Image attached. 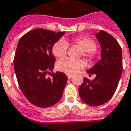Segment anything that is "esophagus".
I'll return each mask as SVG.
<instances>
[{"label": "esophagus", "instance_id": "1", "mask_svg": "<svg viewBox=\"0 0 131 131\" xmlns=\"http://www.w3.org/2000/svg\"><path fill=\"white\" fill-rule=\"evenodd\" d=\"M67 76H68V79H70V78L72 77V75H67Z\"/></svg>", "mask_w": 131, "mask_h": 131}]
</instances>
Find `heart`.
<instances>
[{"instance_id": "b5f03b06", "label": "heart", "mask_w": 131, "mask_h": 131, "mask_svg": "<svg viewBox=\"0 0 131 131\" xmlns=\"http://www.w3.org/2000/svg\"><path fill=\"white\" fill-rule=\"evenodd\" d=\"M70 42L68 40H59L53 45L52 53L57 59H63L66 56ZM71 43L78 46L82 51V55L88 60H92L95 55L96 44L93 40L88 36H80L73 38ZM85 66V62L82 59L73 60L66 59L57 63V68L61 72L68 75H73Z\"/></svg>"}]
</instances>
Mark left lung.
Returning <instances> with one entry per match:
<instances>
[{
	"mask_svg": "<svg viewBox=\"0 0 131 131\" xmlns=\"http://www.w3.org/2000/svg\"><path fill=\"white\" fill-rule=\"evenodd\" d=\"M95 36L101 46V59L86 72L96 77L92 81L84 78L78 89L82 101L91 106L103 105L112 97L122 72V49L116 40L103 30Z\"/></svg>",
	"mask_w": 131,
	"mask_h": 131,
	"instance_id": "left-lung-1",
	"label": "left lung"
}]
</instances>
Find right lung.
<instances>
[{
	"instance_id": "1",
	"label": "right lung",
	"mask_w": 131,
	"mask_h": 131,
	"mask_svg": "<svg viewBox=\"0 0 131 131\" xmlns=\"http://www.w3.org/2000/svg\"><path fill=\"white\" fill-rule=\"evenodd\" d=\"M65 32L55 33L42 28L27 32L19 39L15 54L14 69L21 91L30 103L49 107L59 102L67 84L63 72L52 73L55 58L53 45Z\"/></svg>"
}]
</instances>
